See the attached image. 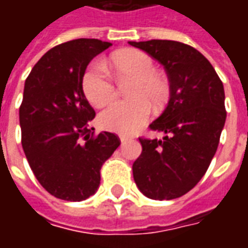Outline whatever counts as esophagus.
<instances>
[{
	"label": "esophagus",
	"mask_w": 248,
	"mask_h": 248,
	"mask_svg": "<svg viewBox=\"0 0 248 248\" xmlns=\"http://www.w3.org/2000/svg\"><path fill=\"white\" fill-rule=\"evenodd\" d=\"M119 140H121V142H122V143H124L126 140H131V137H129V135H119Z\"/></svg>",
	"instance_id": "obj_1"
}]
</instances>
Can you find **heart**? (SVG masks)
I'll return each mask as SVG.
<instances>
[{"mask_svg":"<svg viewBox=\"0 0 248 248\" xmlns=\"http://www.w3.org/2000/svg\"><path fill=\"white\" fill-rule=\"evenodd\" d=\"M110 65L119 81H133L127 89V95L131 99L115 102L103 110L99 115V124L108 131L131 134L149 119L150 105L159 108L166 103L169 85L163 77L155 73V62L153 58L143 51H118L111 56ZM82 87L89 102L97 108L106 106L117 97L115 85L105 66L99 62L87 69Z\"/></svg>","mask_w":248,"mask_h":248,"instance_id":"b5f03b06","label":"heart"}]
</instances>
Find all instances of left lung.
<instances>
[{
    "label": "left lung",
    "instance_id": "1",
    "mask_svg": "<svg viewBox=\"0 0 248 248\" xmlns=\"http://www.w3.org/2000/svg\"><path fill=\"white\" fill-rule=\"evenodd\" d=\"M159 62L169 77L170 99L150 124L162 140H142V154L133 165L140 191L150 199L185 195L207 171L226 122L223 83L202 53L167 40L134 42Z\"/></svg>",
    "mask_w": 248,
    "mask_h": 248
}]
</instances>
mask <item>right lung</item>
I'll list each match as a JSON object with an SVG mask.
<instances>
[{
  "label": "right lung",
  "instance_id": "obj_1",
  "mask_svg": "<svg viewBox=\"0 0 248 248\" xmlns=\"http://www.w3.org/2000/svg\"><path fill=\"white\" fill-rule=\"evenodd\" d=\"M110 42L79 38L45 53L25 81L19 108L22 149L37 181L53 197L85 201L99 187L101 167L121 140L113 133L93 137L95 117L83 94L87 65Z\"/></svg>",
  "mask_w": 248,
  "mask_h": 248
}]
</instances>
